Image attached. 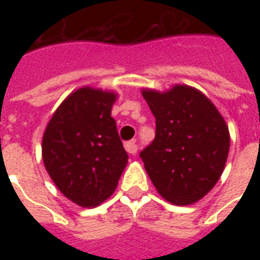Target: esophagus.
Listing matches in <instances>:
<instances>
[{"mask_svg":"<svg viewBox=\"0 0 260 260\" xmlns=\"http://www.w3.org/2000/svg\"><path fill=\"white\" fill-rule=\"evenodd\" d=\"M124 147H125V150L128 151V154L135 155L138 152V146H136V142L135 140H129V142L124 143Z\"/></svg>","mask_w":260,"mask_h":260,"instance_id":"obj_1","label":"esophagus"}]
</instances>
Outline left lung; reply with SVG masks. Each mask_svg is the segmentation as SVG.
Instances as JSON below:
<instances>
[{
  "label": "left lung",
  "mask_w": 260,
  "mask_h": 260,
  "mask_svg": "<svg viewBox=\"0 0 260 260\" xmlns=\"http://www.w3.org/2000/svg\"><path fill=\"white\" fill-rule=\"evenodd\" d=\"M156 120L155 139L140 152L147 174L174 205H189L209 191L225 166L230 132L216 106L198 90H143Z\"/></svg>",
  "instance_id": "obj_1"
}]
</instances>
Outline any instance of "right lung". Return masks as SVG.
Masks as SVG:
<instances>
[{
  "mask_svg": "<svg viewBox=\"0 0 260 260\" xmlns=\"http://www.w3.org/2000/svg\"><path fill=\"white\" fill-rule=\"evenodd\" d=\"M113 93L82 87L64 100L43 136V160L60 191L95 206L113 193L128 162L114 118Z\"/></svg>",
  "mask_w": 260,
  "mask_h": 260,
  "instance_id": "obj_1",
  "label": "right lung"
}]
</instances>
